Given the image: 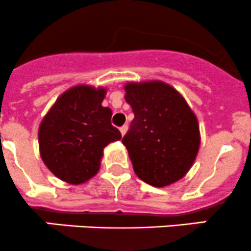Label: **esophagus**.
Returning <instances> with one entry per match:
<instances>
[{
	"mask_svg": "<svg viewBox=\"0 0 251 251\" xmlns=\"http://www.w3.org/2000/svg\"><path fill=\"white\" fill-rule=\"evenodd\" d=\"M120 130H121V134H122V135H125V134L126 133V130H128V126H126V125L122 126L120 128Z\"/></svg>",
	"mask_w": 251,
	"mask_h": 251,
	"instance_id": "esophagus-1",
	"label": "esophagus"
}]
</instances>
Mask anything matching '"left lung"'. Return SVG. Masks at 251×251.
<instances>
[{
	"mask_svg": "<svg viewBox=\"0 0 251 251\" xmlns=\"http://www.w3.org/2000/svg\"><path fill=\"white\" fill-rule=\"evenodd\" d=\"M125 89L134 120L122 143L134 172L153 187L177 182L199 150L197 117L183 96L162 81L129 83Z\"/></svg>",
	"mask_w": 251,
	"mask_h": 251,
	"instance_id": "obj_1",
	"label": "left lung"
}]
</instances>
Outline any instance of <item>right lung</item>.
I'll return each mask as SVG.
<instances>
[{
    "mask_svg": "<svg viewBox=\"0 0 251 251\" xmlns=\"http://www.w3.org/2000/svg\"><path fill=\"white\" fill-rule=\"evenodd\" d=\"M103 88L79 85L62 94L39 128L41 158L59 179L86 182L98 173L105 146L122 138L103 107Z\"/></svg>",
    "mask_w": 251,
    "mask_h": 251,
    "instance_id": "1",
    "label": "right lung"
}]
</instances>
